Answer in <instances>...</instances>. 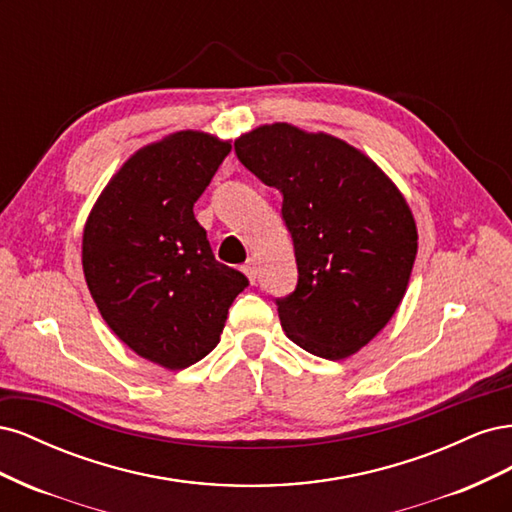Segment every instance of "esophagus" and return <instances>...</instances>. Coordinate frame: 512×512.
Masks as SVG:
<instances>
[{"mask_svg": "<svg viewBox=\"0 0 512 512\" xmlns=\"http://www.w3.org/2000/svg\"><path fill=\"white\" fill-rule=\"evenodd\" d=\"M241 269H243V273H245L247 277H250V282L254 284V282H256V275H258L256 260H254V258H247V260H245V265H243Z\"/></svg>", "mask_w": 512, "mask_h": 512, "instance_id": "1", "label": "esophagus"}]
</instances>
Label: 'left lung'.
<instances>
[{"label": "left lung", "instance_id": "8db88e82", "mask_svg": "<svg viewBox=\"0 0 512 512\" xmlns=\"http://www.w3.org/2000/svg\"><path fill=\"white\" fill-rule=\"evenodd\" d=\"M239 162L282 194L297 288L277 297L294 344L329 361L371 342L404 299L416 258L406 198L359 149L273 123L235 141Z\"/></svg>", "mask_w": 512, "mask_h": 512}]
</instances>
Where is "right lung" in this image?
Returning a JSON list of instances; mask_svg holds the SVG:
<instances>
[{
    "label": "right lung",
    "mask_w": 512,
    "mask_h": 512,
    "mask_svg": "<svg viewBox=\"0 0 512 512\" xmlns=\"http://www.w3.org/2000/svg\"><path fill=\"white\" fill-rule=\"evenodd\" d=\"M230 153L177 132L121 166L83 232V271L108 327L143 359L185 369L220 342L247 277L215 260L194 203Z\"/></svg>",
    "instance_id": "obj_1"
}]
</instances>
